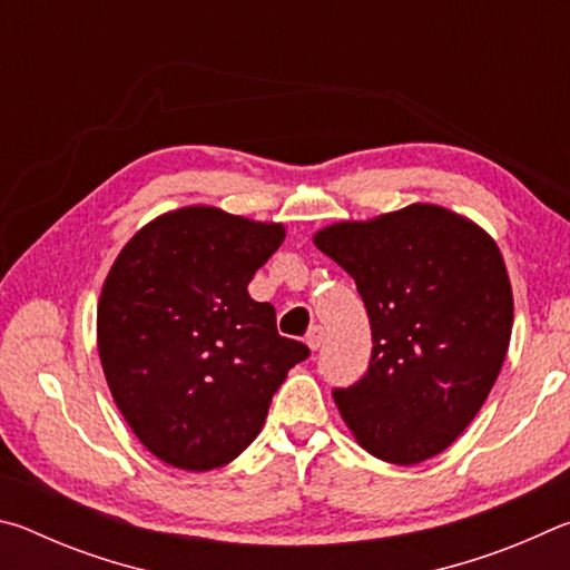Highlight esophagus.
Here are the masks:
<instances>
[{
    "mask_svg": "<svg viewBox=\"0 0 570 570\" xmlns=\"http://www.w3.org/2000/svg\"><path fill=\"white\" fill-rule=\"evenodd\" d=\"M324 326H320V324H314L312 326V330H308L306 332V344H308V350H312V352H316V350H320V346L324 344Z\"/></svg>",
    "mask_w": 570,
    "mask_h": 570,
    "instance_id": "1",
    "label": "esophagus"
}]
</instances>
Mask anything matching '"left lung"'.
<instances>
[{"label":"left lung","mask_w":570,"mask_h":570,"mask_svg":"<svg viewBox=\"0 0 570 570\" xmlns=\"http://www.w3.org/2000/svg\"><path fill=\"white\" fill-rule=\"evenodd\" d=\"M314 244L354 278L372 326L364 377L334 402L370 455L417 465L458 440L503 366L513 292L495 240L414 204L334 224Z\"/></svg>","instance_id":"left-lung-1"}]
</instances>
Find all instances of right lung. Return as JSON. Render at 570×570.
I'll return each instance as SVG.
<instances>
[{
  "label": "right lung",
  "instance_id": "add662e5",
  "mask_svg": "<svg viewBox=\"0 0 570 570\" xmlns=\"http://www.w3.org/2000/svg\"><path fill=\"white\" fill-rule=\"evenodd\" d=\"M284 226L190 206L153 220L115 258L98 306V350L115 404L173 468L236 460L308 346L276 332L248 282Z\"/></svg>",
  "mask_w": 570,
  "mask_h": 570
}]
</instances>
